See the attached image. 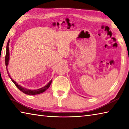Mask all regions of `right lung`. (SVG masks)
I'll list each match as a JSON object with an SVG mask.
<instances>
[{
  "label": "right lung",
  "instance_id": "obj_1",
  "mask_svg": "<svg viewBox=\"0 0 129 129\" xmlns=\"http://www.w3.org/2000/svg\"><path fill=\"white\" fill-rule=\"evenodd\" d=\"M9 43H10V40H8V41L7 45V48H6V57H5V62H6V65L7 66L6 68H7L8 75V76H9V77L11 78V80H12V81L14 82V84L15 85H16V86L19 89V90L22 91L23 93L26 94H28V95H36V94H39L43 93L44 91H45V90H46L50 86V85H51V82H52V80L50 81L49 82L47 85H45V86L43 87V88L38 89H37V90H29V89L23 88V87L21 86L20 85L17 84V83L15 82V81L13 80L11 77V76L9 75V73H8V71L7 70V66H8V62H9V58H10V51H9V47H8V45H9Z\"/></svg>",
  "mask_w": 129,
  "mask_h": 129
}]
</instances>
